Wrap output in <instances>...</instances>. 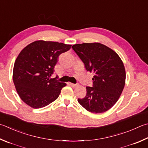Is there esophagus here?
Here are the masks:
<instances>
[{
  "instance_id": "1",
  "label": "esophagus",
  "mask_w": 148,
  "mask_h": 148,
  "mask_svg": "<svg viewBox=\"0 0 148 148\" xmlns=\"http://www.w3.org/2000/svg\"><path fill=\"white\" fill-rule=\"evenodd\" d=\"M70 84V85H71L72 87H78V84H77V83H76V84H74V83H69Z\"/></svg>"
}]
</instances>
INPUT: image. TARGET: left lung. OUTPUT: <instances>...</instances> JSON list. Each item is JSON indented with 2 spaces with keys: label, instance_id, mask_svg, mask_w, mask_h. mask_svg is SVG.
Segmentation results:
<instances>
[{
  "label": "left lung",
  "instance_id": "8db88e82",
  "mask_svg": "<svg viewBox=\"0 0 148 148\" xmlns=\"http://www.w3.org/2000/svg\"><path fill=\"white\" fill-rule=\"evenodd\" d=\"M87 71L94 72L92 87H86L87 95L78 98L88 111L101 113L116 103L125 85V71L122 61L111 48L98 42L72 47Z\"/></svg>",
  "mask_w": 148,
  "mask_h": 148
}]
</instances>
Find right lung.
<instances>
[{
  "label": "right lung",
  "mask_w": 148,
  "mask_h": 148,
  "mask_svg": "<svg viewBox=\"0 0 148 148\" xmlns=\"http://www.w3.org/2000/svg\"><path fill=\"white\" fill-rule=\"evenodd\" d=\"M71 48L62 42L37 41L20 52L13 67V80L18 95L28 106L41 108L58 98L66 83L50 76L59 56Z\"/></svg>",
  "instance_id": "1"
}]
</instances>
